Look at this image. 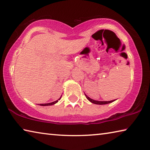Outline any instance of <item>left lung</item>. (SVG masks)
I'll return each mask as SVG.
<instances>
[{"label": "left lung", "mask_w": 150, "mask_h": 150, "mask_svg": "<svg viewBox=\"0 0 150 150\" xmlns=\"http://www.w3.org/2000/svg\"><path fill=\"white\" fill-rule=\"evenodd\" d=\"M86 97H87V99L90 101V102H91L92 103H94V104H96V105H106V104H108V103H112L113 101H115V100H110V101H98V100H95L93 99H91V98L88 97V96L87 95H86Z\"/></svg>", "instance_id": "left-lung-1"}]
</instances>
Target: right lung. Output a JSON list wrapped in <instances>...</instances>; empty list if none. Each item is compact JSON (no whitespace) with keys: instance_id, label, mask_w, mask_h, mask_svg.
<instances>
[{"instance_id":"obj_1","label":"right lung","mask_w":150,"mask_h":150,"mask_svg":"<svg viewBox=\"0 0 150 150\" xmlns=\"http://www.w3.org/2000/svg\"><path fill=\"white\" fill-rule=\"evenodd\" d=\"M61 97H62V96H61ZM61 97H60V98H59V99H58V100H57L54 101V102L50 103H45V104H39V105H40V106H50V105H54V104L57 103L58 102V100H60V99H61Z\"/></svg>"}]
</instances>
